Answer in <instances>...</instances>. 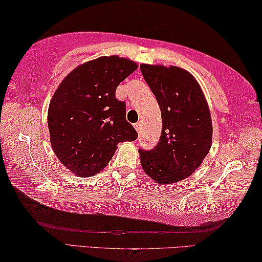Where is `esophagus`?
<instances>
[{"instance_id":"esophagus-1","label":"esophagus","mask_w":262,"mask_h":262,"mask_svg":"<svg viewBox=\"0 0 262 262\" xmlns=\"http://www.w3.org/2000/svg\"><path fill=\"white\" fill-rule=\"evenodd\" d=\"M135 128L137 130V132L140 131V123H136L135 124Z\"/></svg>"}]
</instances>
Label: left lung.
I'll return each mask as SVG.
<instances>
[{"instance_id": "obj_1", "label": "left lung", "mask_w": 262, "mask_h": 262, "mask_svg": "<svg viewBox=\"0 0 262 262\" xmlns=\"http://www.w3.org/2000/svg\"><path fill=\"white\" fill-rule=\"evenodd\" d=\"M140 71L157 98L162 119L157 146L139 149L141 167L158 183L181 181L199 168L211 147L207 100L194 76L182 68L143 63Z\"/></svg>"}]
</instances>
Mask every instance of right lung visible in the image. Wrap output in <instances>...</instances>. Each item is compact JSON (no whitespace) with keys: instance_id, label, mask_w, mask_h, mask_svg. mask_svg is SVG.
<instances>
[{"instance_id":"1","label":"right lung","mask_w":262,"mask_h":262,"mask_svg":"<svg viewBox=\"0 0 262 262\" xmlns=\"http://www.w3.org/2000/svg\"><path fill=\"white\" fill-rule=\"evenodd\" d=\"M137 63L117 55L82 63L60 83L47 114L51 145L63 166L78 177H92L109 164L117 144L138 137L126 121L118 84Z\"/></svg>"}]
</instances>
